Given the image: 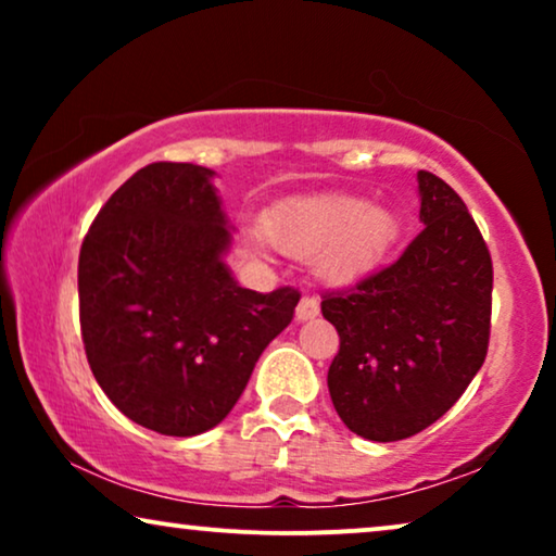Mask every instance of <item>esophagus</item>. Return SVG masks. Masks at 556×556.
I'll return each instance as SVG.
<instances>
[{"instance_id": "1", "label": "esophagus", "mask_w": 556, "mask_h": 556, "mask_svg": "<svg viewBox=\"0 0 556 556\" xmlns=\"http://www.w3.org/2000/svg\"><path fill=\"white\" fill-rule=\"evenodd\" d=\"M318 316V301L311 299V295H303L295 306V321H311V318Z\"/></svg>"}]
</instances>
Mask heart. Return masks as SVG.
<instances>
[{
  "instance_id": "b5f03b06",
  "label": "heart",
  "mask_w": 556,
  "mask_h": 556,
  "mask_svg": "<svg viewBox=\"0 0 556 556\" xmlns=\"http://www.w3.org/2000/svg\"><path fill=\"white\" fill-rule=\"evenodd\" d=\"M390 207L354 194H318L286 202L263 219V235L288 255L316 253V276L329 286H349L375 270L397 240Z\"/></svg>"
}]
</instances>
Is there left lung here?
Here are the masks:
<instances>
[{
  "mask_svg": "<svg viewBox=\"0 0 556 556\" xmlns=\"http://www.w3.org/2000/svg\"><path fill=\"white\" fill-rule=\"evenodd\" d=\"M422 232L397 261L321 314L339 331L329 394L344 425L375 443L405 440L440 420L483 367L493 265L458 194L417 172Z\"/></svg>",
  "mask_w": 556,
  "mask_h": 556,
  "instance_id": "obj_1",
  "label": "left lung"
}]
</instances>
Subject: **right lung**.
<instances>
[{
    "label": "right lung",
    "instance_id": "obj_1",
    "mask_svg": "<svg viewBox=\"0 0 556 556\" xmlns=\"http://www.w3.org/2000/svg\"><path fill=\"white\" fill-rule=\"evenodd\" d=\"M215 177L197 164L143 166L80 248V329L96 382L128 420L162 435L223 422L301 299L235 280Z\"/></svg>",
    "mask_w": 556,
    "mask_h": 556
}]
</instances>
